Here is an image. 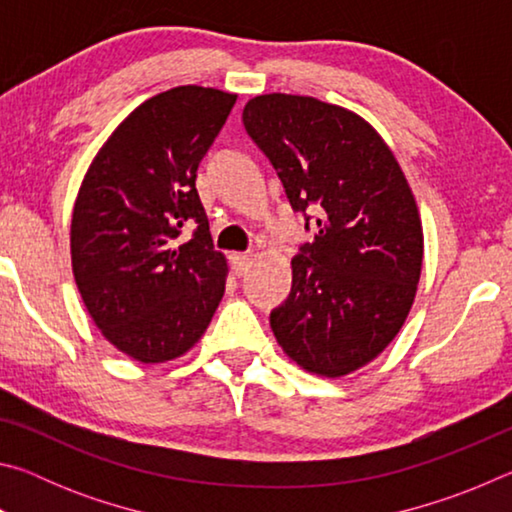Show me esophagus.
<instances>
[{"label": "esophagus", "mask_w": 512, "mask_h": 512, "mask_svg": "<svg viewBox=\"0 0 512 512\" xmlns=\"http://www.w3.org/2000/svg\"><path fill=\"white\" fill-rule=\"evenodd\" d=\"M248 266H250V255L246 253L232 255V271H235V275H244L248 271Z\"/></svg>", "instance_id": "34e87169"}]
</instances>
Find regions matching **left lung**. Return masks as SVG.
Returning <instances> with one entry per match:
<instances>
[{"label":"left lung","instance_id":"1","mask_svg":"<svg viewBox=\"0 0 512 512\" xmlns=\"http://www.w3.org/2000/svg\"><path fill=\"white\" fill-rule=\"evenodd\" d=\"M244 126L316 230L271 311L275 339L309 372L348 375L395 339L413 305L422 225L411 187L375 128L341 106L262 94L246 103Z\"/></svg>","mask_w":512,"mask_h":512}]
</instances>
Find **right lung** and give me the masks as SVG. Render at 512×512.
<instances>
[{
  "label": "right lung",
  "instance_id": "1",
  "mask_svg": "<svg viewBox=\"0 0 512 512\" xmlns=\"http://www.w3.org/2000/svg\"><path fill=\"white\" fill-rule=\"evenodd\" d=\"M237 94L180 85L128 115L85 173L72 214L76 287L101 334L128 357L185 354L225 291L196 171ZM189 227L185 245L179 235Z\"/></svg>",
  "mask_w": 512,
  "mask_h": 512
}]
</instances>
